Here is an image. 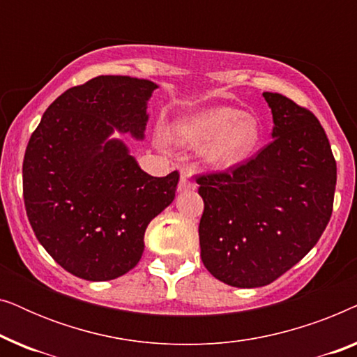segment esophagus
I'll return each mask as SVG.
<instances>
[{
    "instance_id": "esophagus-1",
    "label": "esophagus",
    "mask_w": 357,
    "mask_h": 357,
    "mask_svg": "<svg viewBox=\"0 0 357 357\" xmlns=\"http://www.w3.org/2000/svg\"><path fill=\"white\" fill-rule=\"evenodd\" d=\"M195 188H197V183L193 182L192 177H190L188 174H182V177H180V182H178L180 192H188V190H195Z\"/></svg>"
}]
</instances>
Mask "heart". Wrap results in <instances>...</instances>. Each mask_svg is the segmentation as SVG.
Returning <instances> with one entry per match:
<instances>
[{"label":"heart","mask_w":357,"mask_h":357,"mask_svg":"<svg viewBox=\"0 0 357 357\" xmlns=\"http://www.w3.org/2000/svg\"><path fill=\"white\" fill-rule=\"evenodd\" d=\"M172 136L187 146H204L203 158L214 167H232L245 160L261 139L257 116L236 107L218 105L199 110L174 125Z\"/></svg>","instance_id":"1"}]
</instances>
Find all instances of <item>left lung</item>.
Instances as JSON below:
<instances>
[{"instance_id":"obj_1","label":"left lung","mask_w":357,"mask_h":357,"mask_svg":"<svg viewBox=\"0 0 357 357\" xmlns=\"http://www.w3.org/2000/svg\"><path fill=\"white\" fill-rule=\"evenodd\" d=\"M263 97L271 143L245 162L197 177L203 265L234 287L284 275L319 242L333 211L336 160L320 121L286 96Z\"/></svg>"}]
</instances>
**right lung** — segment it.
Listing matches in <instances>:
<instances>
[{"label": "right lung", "mask_w": 357, "mask_h": 357, "mask_svg": "<svg viewBox=\"0 0 357 357\" xmlns=\"http://www.w3.org/2000/svg\"><path fill=\"white\" fill-rule=\"evenodd\" d=\"M158 84L97 76L53 100L29 139L24 204L36 237L68 273L115 280L138 265L148 224L175 198L180 175L146 174L114 130L141 139Z\"/></svg>", "instance_id": "obj_1"}]
</instances>
